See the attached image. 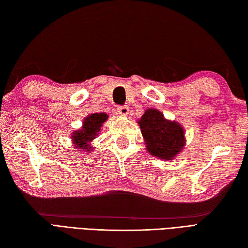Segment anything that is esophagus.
<instances>
[{
    "instance_id": "1",
    "label": "esophagus",
    "mask_w": 248,
    "mask_h": 248,
    "mask_svg": "<svg viewBox=\"0 0 248 248\" xmlns=\"http://www.w3.org/2000/svg\"><path fill=\"white\" fill-rule=\"evenodd\" d=\"M117 113L121 116H127L129 113V108L127 107H118L117 108Z\"/></svg>"
}]
</instances>
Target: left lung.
<instances>
[{"mask_svg":"<svg viewBox=\"0 0 248 248\" xmlns=\"http://www.w3.org/2000/svg\"><path fill=\"white\" fill-rule=\"evenodd\" d=\"M145 144L151 155L172 160L186 145L184 130L176 121L164 118L160 110L148 108L138 121Z\"/></svg>","mask_w":248,"mask_h":248,"instance_id":"8db88e82","label":"left lung"}]
</instances>
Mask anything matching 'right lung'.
<instances>
[{
	"label": "right lung",
	"instance_id": "add662e5",
	"mask_svg": "<svg viewBox=\"0 0 248 248\" xmlns=\"http://www.w3.org/2000/svg\"><path fill=\"white\" fill-rule=\"evenodd\" d=\"M108 115L104 113H93L85 117L82 129L75 131L72 133V141L75 143L76 148L85 150V152L92 149L89 141H92L101 129V125L107 121Z\"/></svg>",
	"mask_w": 248,
	"mask_h": 248
}]
</instances>
